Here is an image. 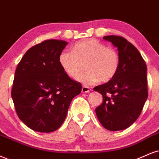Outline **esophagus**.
Here are the masks:
<instances>
[{"instance_id":"1","label":"esophagus","mask_w":159,"mask_h":159,"mask_svg":"<svg viewBox=\"0 0 159 159\" xmlns=\"http://www.w3.org/2000/svg\"><path fill=\"white\" fill-rule=\"evenodd\" d=\"M89 88L86 87V86H83L82 87V89H81V93H89Z\"/></svg>"}]
</instances>
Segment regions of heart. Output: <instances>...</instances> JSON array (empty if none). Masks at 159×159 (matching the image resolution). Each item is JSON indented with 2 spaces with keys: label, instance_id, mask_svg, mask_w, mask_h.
Returning a JSON list of instances; mask_svg holds the SVG:
<instances>
[{
  "label": "heart",
  "instance_id": "b5f03b06",
  "mask_svg": "<svg viewBox=\"0 0 159 159\" xmlns=\"http://www.w3.org/2000/svg\"><path fill=\"white\" fill-rule=\"evenodd\" d=\"M61 67L70 78H75L85 64L87 71L76 78L85 86L107 82L117 74L120 58L115 49L95 39L78 42L72 52L63 51L58 57Z\"/></svg>",
  "mask_w": 159,
  "mask_h": 159
}]
</instances>
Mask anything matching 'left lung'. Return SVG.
Here are the masks:
<instances>
[{
	"mask_svg": "<svg viewBox=\"0 0 159 159\" xmlns=\"http://www.w3.org/2000/svg\"><path fill=\"white\" fill-rule=\"evenodd\" d=\"M103 39L117 48L120 65L112 80L94 88L103 96L95 113L107 129L122 130L136 121L147 99V65L139 50L125 38L107 35Z\"/></svg>",
	"mask_w": 159,
	"mask_h": 159,
	"instance_id": "1",
	"label": "left lung"
}]
</instances>
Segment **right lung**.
Wrapping results in <instances>:
<instances>
[{
  "mask_svg": "<svg viewBox=\"0 0 159 159\" xmlns=\"http://www.w3.org/2000/svg\"><path fill=\"white\" fill-rule=\"evenodd\" d=\"M67 43L47 40L25 53L17 66L12 89L15 110L33 130L51 133L61 127L81 84L64 72L58 57Z\"/></svg>",
  "mask_w": 159,
  "mask_h": 159,
  "instance_id": "right-lung-1",
  "label": "right lung"
}]
</instances>
